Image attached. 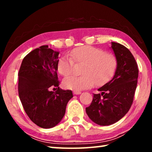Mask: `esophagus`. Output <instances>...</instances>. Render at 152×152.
<instances>
[{
    "label": "esophagus",
    "instance_id": "1",
    "mask_svg": "<svg viewBox=\"0 0 152 152\" xmlns=\"http://www.w3.org/2000/svg\"><path fill=\"white\" fill-rule=\"evenodd\" d=\"M73 93H74V94H75V95H78V94H81V92L80 91H74Z\"/></svg>",
    "mask_w": 152,
    "mask_h": 152
}]
</instances>
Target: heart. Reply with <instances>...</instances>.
<instances>
[{
    "label": "heart",
    "instance_id": "b5f03b06",
    "mask_svg": "<svg viewBox=\"0 0 152 152\" xmlns=\"http://www.w3.org/2000/svg\"><path fill=\"white\" fill-rule=\"evenodd\" d=\"M74 61L84 64L80 76H70L64 80L66 88L74 91H80L91 88L96 84L103 85L109 82L116 72L117 60L110 53H105L101 49L93 46L85 45L77 48L63 56L58 61V70L64 76L73 73Z\"/></svg>",
    "mask_w": 152,
    "mask_h": 152
}]
</instances>
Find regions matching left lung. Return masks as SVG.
Returning <instances> with one entry per match:
<instances>
[{"label": "left lung", "instance_id": "left-lung-1", "mask_svg": "<svg viewBox=\"0 0 152 152\" xmlns=\"http://www.w3.org/2000/svg\"><path fill=\"white\" fill-rule=\"evenodd\" d=\"M110 49L117 58V68L113 78L94 94L86 114L97 125L107 126L117 122L132 106L137 87L138 68L132 53L120 43L111 42Z\"/></svg>", "mask_w": 152, "mask_h": 152}]
</instances>
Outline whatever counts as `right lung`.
<instances>
[{"label":"right lung","mask_w":152,"mask_h":152,"mask_svg":"<svg viewBox=\"0 0 152 152\" xmlns=\"http://www.w3.org/2000/svg\"><path fill=\"white\" fill-rule=\"evenodd\" d=\"M59 53L48 45L41 46L25 56L18 74L19 99L25 111L35 124L44 129L52 128L61 121L73 97L72 91L59 87ZM51 87L58 90L51 91Z\"/></svg>","instance_id":"obj_1"}]
</instances>
